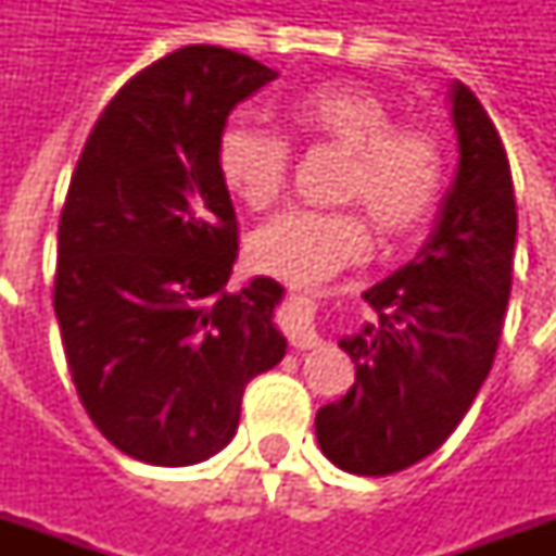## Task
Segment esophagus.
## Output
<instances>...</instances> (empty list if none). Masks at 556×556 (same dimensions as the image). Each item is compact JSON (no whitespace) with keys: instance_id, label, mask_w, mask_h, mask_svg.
<instances>
[{"instance_id":"1","label":"esophagus","mask_w":556,"mask_h":556,"mask_svg":"<svg viewBox=\"0 0 556 556\" xmlns=\"http://www.w3.org/2000/svg\"><path fill=\"white\" fill-rule=\"evenodd\" d=\"M282 325H286V333H289V342L294 349L306 351L321 345V337H318V330H315V309L309 298L294 294L289 303V309H286Z\"/></svg>"}]
</instances>
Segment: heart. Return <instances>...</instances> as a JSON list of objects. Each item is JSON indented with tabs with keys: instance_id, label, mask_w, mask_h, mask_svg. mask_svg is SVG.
I'll list each match as a JSON object with an SVG mask.
<instances>
[{
	"instance_id": "b5f03b06",
	"label": "heart",
	"mask_w": 556,
	"mask_h": 556,
	"mask_svg": "<svg viewBox=\"0 0 556 556\" xmlns=\"http://www.w3.org/2000/svg\"><path fill=\"white\" fill-rule=\"evenodd\" d=\"M291 130L313 142L349 151L339 199L361 202L375 229L402 241L417 235L441 199L443 148L434 130L393 125L378 94L361 86H318L291 103ZM289 146L265 127L231 122L217 142V169L238 202L265 211L289 178ZM369 253V226L357 211L291 207L253 235L250 255L258 270L313 289Z\"/></svg>"
}]
</instances>
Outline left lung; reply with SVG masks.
I'll list each match as a JSON object with an SVG mask.
<instances>
[{
	"label": "left lung",
	"mask_w": 556,
	"mask_h": 556,
	"mask_svg": "<svg viewBox=\"0 0 556 556\" xmlns=\"http://www.w3.org/2000/svg\"><path fill=\"white\" fill-rule=\"evenodd\" d=\"M458 166L434 229L408 265L363 291L378 321L339 339L354 387L315 414L321 453L387 477L441 446L489 378L513 289V175L497 130L465 83H450Z\"/></svg>",
	"instance_id": "left-lung-1"
}]
</instances>
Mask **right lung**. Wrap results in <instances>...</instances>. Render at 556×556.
<instances>
[{
    "instance_id": "obj_1",
    "label": "right lung",
    "mask_w": 556,
    "mask_h": 556,
    "mask_svg": "<svg viewBox=\"0 0 556 556\" xmlns=\"http://www.w3.org/2000/svg\"><path fill=\"white\" fill-rule=\"evenodd\" d=\"M277 79L250 55L181 47L103 110L59 219L53 306L79 402L160 467L219 453L243 387L286 357L277 279L226 291L238 219L217 169L229 113Z\"/></svg>"
}]
</instances>
